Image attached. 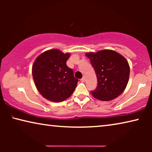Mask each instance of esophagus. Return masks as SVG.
I'll return each instance as SVG.
<instances>
[{"label": "esophagus", "mask_w": 152, "mask_h": 152, "mask_svg": "<svg viewBox=\"0 0 152 152\" xmlns=\"http://www.w3.org/2000/svg\"><path fill=\"white\" fill-rule=\"evenodd\" d=\"M80 81H81V82H85V78H84V77L82 78V79H81V80H80Z\"/></svg>", "instance_id": "34e87169"}]
</instances>
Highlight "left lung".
I'll return each mask as SVG.
<instances>
[{
    "instance_id": "left-lung-1",
    "label": "left lung",
    "mask_w": 152,
    "mask_h": 152,
    "mask_svg": "<svg viewBox=\"0 0 152 152\" xmlns=\"http://www.w3.org/2000/svg\"><path fill=\"white\" fill-rule=\"evenodd\" d=\"M97 79V86L91 94L102 101H109L121 94L129 77V66L125 58L111 50L88 53Z\"/></svg>"
}]
</instances>
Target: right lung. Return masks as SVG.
Segmentation results:
<instances>
[{"label":"right lung","instance_id":"obj_1","mask_svg":"<svg viewBox=\"0 0 152 152\" xmlns=\"http://www.w3.org/2000/svg\"><path fill=\"white\" fill-rule=\"evenodd\" d=\"M69 53L50 50L41 54L32 66L35 86L43 97L59 102L68 98L75 89L78 80L66 61Z\"/></svg>","mask_w":152,"mask_h":152}]
</instances>
